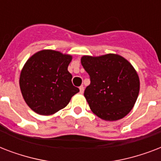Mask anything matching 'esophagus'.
Masks as SVG:
<instances>
[{"instance_id": "1", "label": "esophagus", "mask_w": 161, "mask_h": 161, "mask_svg": "<svg viewBox=\"0 0 161 161\" xmlns=\"http://www.w3.org/2000/svg\"><path fill=\"white\" fill-rule=\"evenodd\" d=\"M79 90H80V93H83V92H84V87L83 86H80L79 87Z\"/></svg>"}]
</instances>
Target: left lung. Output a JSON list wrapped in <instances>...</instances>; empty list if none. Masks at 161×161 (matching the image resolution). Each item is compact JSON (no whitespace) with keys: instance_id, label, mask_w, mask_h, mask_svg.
Returning a JSON list of instances; mask_svg holds the SVG:
<instances>
[{"instance_id":"obj_1","label":"left lung","mask_w":161,"mask_h":161,"mask_svg":"<svg viewBox=\"0 0 161 161\" xmlns=\"http://www.w3.org/2000/svg\"><path fill=\"white\" fill-rule=\"evenodd\" d=\"M81 63L90 76L84 97L92 112L106 121L121 119L131 111L140 93V78L122 56H83Z\"/></svg>"}]
</instances>
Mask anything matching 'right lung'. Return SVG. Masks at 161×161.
Wrapping results in <instances>:
<instances>
[{
	"instance_id": "obj_1",
	"label": "right lung",
	"mask_w": 161,
	"mask_h": 161,
	"mask_svg": "<svg viewBox=\"0 0 161 161\" xmlns=\"http://www.w3.org/2000/svg\"><path fill=\"white\" fill-rule=\"evenodd\" d=\"M72 59L70 54L51 49L41 50L28 58L21 71L19 84L31 110L41 115L53 114L79 92L68 70Z\"/></svg>"
}]
</instances>
